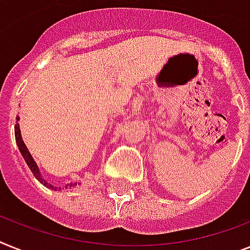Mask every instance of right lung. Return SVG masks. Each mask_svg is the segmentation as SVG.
<instances>
[{"label":"right lung","mask_w":250,"mask_h":250,"mask_svg":"<svg viewBox=\"0 0 250 250\" xmlns=\"http://www.w3.org/2000/svg\"><path fill=\"white\" fill-rule=\"evenodd\" d=\"M20 120V117L16 116V125H15V139H16V144H18L19 147V150H20V153H21V156L24 157V160H25L26 165H28V167L30 168V171L33 172V175L36 176L37 180L41 183V184H43L46 188H49V189H52V190H61V189H63V188H66V189H69V188H74L76 185V183H67V184L65 185V187H55V185L49 184L48 181L44 180V177L42 176V174H41V171H39V167L38 165H37V162L34 161V158H33V156L30 154V152L28 150V148H26L25 143H24V140H22V137H21V131H20V127H19V124L18 121Z\"/></svg>","instance_id":"1"}]
</instances>
